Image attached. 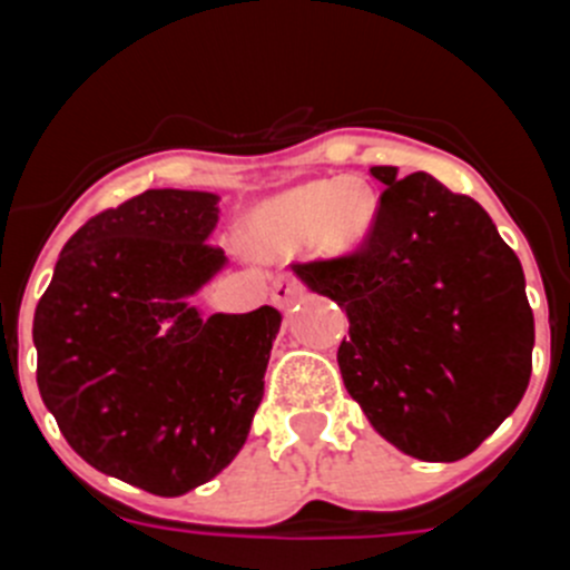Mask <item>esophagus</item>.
Returning a JSON list of instances; mask_svg holds the SVG:
<instances>
[{
  "label": "esophagus",
  "instance_id": "obj_1",
  "mask_svg": "<svg viewBox=\"0 0 570 570\" xmlns=\"http://www.w3.org/2000/svg\"><path fill=\"white\" fill-rule=\"evenodd\" d=\"M271 299H274L276 308H291L296 299H302V288L291 276H279L271 288Z\"/></svg>",
  "mask_w": 570,
  "mask_h": 570
}]
</instances>
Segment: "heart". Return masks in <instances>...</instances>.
<instances>
[{
  "mask_svg": "<svg viewBox=\"0 0 570 570\" xmlns=\"http://www.w3.org/2000/svg\"><path fill=\"white\" fill-rule=\"evenodd\" d=\"M374 210V194L354 179L299 185L256 210L254 245L262 250H294L314 236L322 250L347 254L367 236Z\"/></svg>",
  "mask_w": 570,
  "mask_h": 570,
  "instance_id": "obj_1",
  "label": "heart"
}]
</instances>
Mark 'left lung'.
<instances>
[{"label": "left lung", "instance_id": "left-lung-1", "mask_svg": "<svg viewBox=\"0 0 570 570\" xmlns=\"http://www.w3.org/2000/svg\"><path fill=\"white\" fill-rule=\"evenodd\" d=\"M385 185L362 248L294 265L345 308L336 351L347 394L402 454L456 462L513 414L531 380L525 274L471 196L431 174Z\"/></svg>", "mask_w": 570, "mask_h": 570}]
</instances>
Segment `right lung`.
<instances>
[{"label":"right lung","instance_id":"right-lung-1","mask_svg":"<svg viewBox=\"0 0 570 570\" xmlns=\"http://www.w3.org/2000/svg\"><path fill=\"white\" fill-rule=\"evenodd\" d=\"M219 196L145 190L90 216L33 314L37 385L68 445L156 497L214 480L265 394L279 311L214 314L188 296L225 268Z\"/></svg>","mask_w":570,"mask_h":570}]
</instances>
